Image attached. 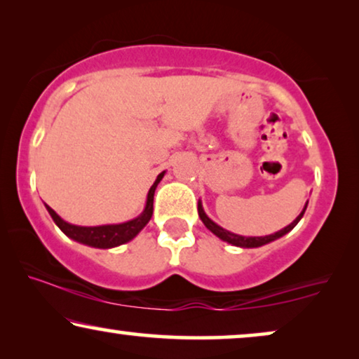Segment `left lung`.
Segmentation results:
<instances>
[{"instance_id": "obj_1", "label": "left lung", "mask_w": 359, "mask_h": 359, "mask_svg": "<svg viewBox=\"0 0 359 359\" xmlns=\"http://www.w3.org/2000/svg\"><path fill=\"white\" fill-rule=\"evenodd\" d=\"M306 208H307V203L304 205V208H302L299 216H297V218H296L294 221H292L291 224H287L286 228H283V229H280V231L273 232V234H270V236H257V237H255V236H250V237H247V236L234 234V232H231V231H228V229L221 228L219 224H216L213 219L208 218V215H206L205 210H203V205H201V201L198 200V216H200V219L203 221V224L206 226V228H208L211 232H213L215 236H218L221 241L228 242V244H232V245H236V247H242V249H254V247H262V245L270 244V242H273V241H276V239H280V237H283L285 234H287V232H290L292 228H294V226H296L297 223H299L302 216H304Z\"/></svg>"}]
</instances>
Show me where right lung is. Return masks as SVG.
Masks as SVG:
<instances>
[{
    "mask_svg": "<svg viewBox=\"0 0 359 359\" xmlns=\"http://www.w3.org/2000/svg\"><path fill=\"white\" fill-rule=\"evenodd\" d=\"M164 174L165 170L164 172H161L158 175V179L154 180V184L151 185L143 213L136 216L135 219L127 221V223L102 224V226H76L60 218V216L55 213L48 205H45V208H47L50 216H52L55 224H57L58 228L69 237V239L76 241L79 244L95 247V249H112V247L127 244V242H130L133 237L138 236V232L149 223L151 216H153V200H154L156 187H158L161 180H163Z\"/></svg>",
    "mask_w": 359,
    "mask_h": 359,
    "instance_id": "1",
    "label": "right lung"
}]
</instances>
